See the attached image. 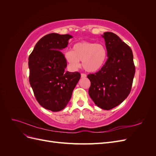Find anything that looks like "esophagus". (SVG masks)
Listing matches in <instances>:
<instances>
[{
    "label": "esophagus",
    "instance_id": "1",
    "mask_svg": "<svg viewBox=\"0 0 156 156\" xmlns=\"http://www.w3.org/2000/svg\"><path fill=\"white\" fill-rule=\"evenodd\" d=\"M81 77L84 78V77H87V75L84 74V73H81Z\"/></svg>",
    "mask_w": 156,
    "mask_h": 156
}]
</instances>
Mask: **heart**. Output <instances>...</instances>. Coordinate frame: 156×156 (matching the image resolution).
Masks as SVG:
<instances>
[{"instance_id": "obj_1", "label": "heart", "mask_w": 156, "mask_h": 156, "mask_svg": "<svg viewBox=\"0 0 156 156\" xmlns=\"http://www.w3.org/2000/svg\"><path fill=\"white\" fill-rule=\"evenodd\" d=\"M64 57L69 66L77 69L79 60H82L83 68L88 72L94 73L100 70L107 58V51L103 45L88 41H81L73 46L72 51H68Z\"/></svg>"}]
</instances>
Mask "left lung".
Here are the masks:
<instances>
[{"label": "left lung", "mask_w": 156, "mask_h": 156, "mask_svg": "<svg viewBox=\"0 0 156 156\" xmlns=\"http://www.w3.org/2000/svg\"><path fill=\"white\" fill-rule=\"evenodd\" d=\"M107 60L98 72L88 75L91 84L88 94L95 104L104 110L114 108L128 96L135 72L129 47L116 34L103 33Z\"/></svg>", "instance_id": "obj_1"}]
</instances>
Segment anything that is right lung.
<instances>
[{"label": "right lung", "instance_id": "obj_1", "mask_svg": "<svg viewBox=\"0 0 156 156\" xmlns=\"http://www.w3.org/2000/svg\"><path fill=\"white\" fill-rule=\"evenodd\" d=\"M72 36L51 33L37 42L29 57V82L37 102L46 109L62 110L81 77L79 72H65L67 62L62 51Z\"/></svg>", "mask_w": 156, "mask_h": 156}]
</instances>
